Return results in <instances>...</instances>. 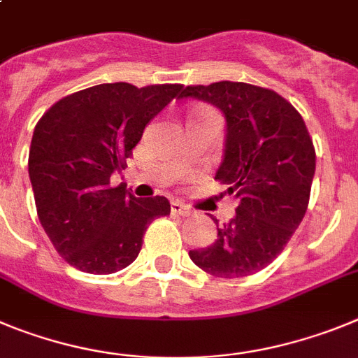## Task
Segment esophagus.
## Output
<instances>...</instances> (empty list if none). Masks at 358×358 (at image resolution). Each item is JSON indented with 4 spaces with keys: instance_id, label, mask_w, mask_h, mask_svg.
<instances>
[{
    "instance_id": "1",
    "label": "esophagus",
    "mask_w": 358,
    "mask_h": 358,
    "mask_svg": "<svg viewBox=\"0 0 358 358\" xmlns=\"http://www.w3.org/2000/svg\"><path fill=\"white\" fill-rule=\"evenodd\" d=\"M171 210L178 215H191L192 210L187 205H183L182 201H173L171 203Z\"/></svg>"
}]
</instances>
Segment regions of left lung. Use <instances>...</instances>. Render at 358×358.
<instances>
[{"label":"left lung","mask_w":358,"mask_h":358,"mask_svg":"<svg viewBox=\"0 0 358 358\" xmlns=\"http://www.w3.org/2000/svg\"><path fill=\"white\" fill-rule=\"evenodd\" d=\"M178 98L212 103L227 117L215 180L237 199L235 217L219 224L214 244L189 257L219 278L259 273L282 253L307 212L315 150L303 117L275 91L244 82L189 85Z\"/></svg>","instance_id":"left-lung-1"}]
</instances>
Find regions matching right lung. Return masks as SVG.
Instances as JSON below:
<instances>
[{"instance_id":"add662e5","label":"right lung","mask_w":358,"mask_h":358,"mask_svg":"<svg viewBox=\"0 0 358 358\" xmlns=\"http://www.w3.org/2000/svg\"><path fill=\"white\" fill-rule=\"evenodd\" d=\"M180 83H101L59 99L38 119L28 173L38 221L59 255L92 275L130 266L164 196L135 198L110 176L127 166L143 131L182 91Z\"/></svg>"}]
</instances>
